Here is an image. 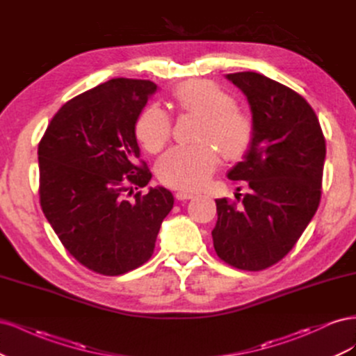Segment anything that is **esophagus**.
<instances>
[{"label": "esophagus", "instance_id": "obj_1", "mask_svg": "<svg viewBox=\"0 0 356 356\" xmlns=\"http://www.w3.org/2000/svg\"><path fill=\"white\" fill-rule=\"evenodd\" d=\"M193 197H195V195H193V193H188V191H177L175 193L177 200H188V199H193Z\"/></svg>", "mask_w": 356, "mask_h": 356}]
</instances>
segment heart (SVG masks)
I'll list each match as a JSON object with an SVG mask.
<instances>
[{"label": "heart", "mask_w": 356, "mask_h": 356, "mask_svg": "<svg viewBox=\"0 0 356 356\" xmlns=\"http://www.w3.org/2000/svg\"><path fill=\"white\" fill-rule=\"evenodd\" d=\"M174 101L182 111L202 117L197 141L193 147H174L157 160L156 174L170 188L197 190L212 177L218 163L215 148L224 159L236 160L250 148L254 123L250 115L236 110V101L208 80H190L174 92ZM172 123L159 106H148L135 123L138 141L149 153H157L169 141ZM213 145L211 146L210 144Z\"/></svg>", "instance_id": "b5f03b06"}]
</instances>
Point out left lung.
<instances>
[{
	"label": "left lung",
	"instance_id": "8db88e82",
	"mask_svg": "<svg viewBox=\"0 0 356 356\" xmlns=\"http://www.w3.org/2000/svg\"><path fill=\"white\" fill-rule=\"evenodd\" d=\"M246 96L254 138L227 177L251 191L236 208L217 199L213 248L227 264L263 270L293 250L319 207L325 138L312 106L286 86L257 72L227 74Z\"/></svg>",
	"mask_w": 356,
	"mask_h": 356
}]
</instances>
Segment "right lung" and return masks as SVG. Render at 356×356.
<instances>
[{"label": "right lung", "mask_w": 356, "mask_h": 356, "mask_svg": "<svg viewBox=\"0 0 356 356\" xmlns=\"http://www.w3.org/2000/svg\"><path fill=\"white\" fill-rule=\"evenodd\" d=\"M157 89L131 79L96 86L62 106L38 145L41 209L67 251L96 273L118 276L148 261L174 208L165 187L126 199L152 179L135 123Z\"/></svg>", "instance_id": "add662e5"}]
</instances>
